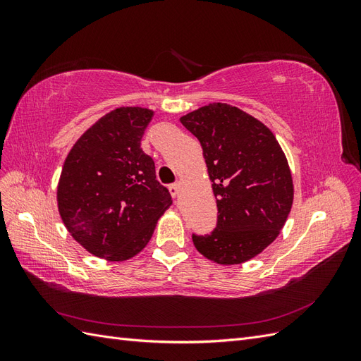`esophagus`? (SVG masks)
Returning <instances> with one entry per match:
<instances>
[{
	"label": "esophagus",
	"mask_w": 361,
	"mask_h": 361,
	"mask_svg": "<svg viewBox=\"0 0 361 361\" xmlns=\"http://www.w3.org/2000/svg\"><path fill=\"white\" fill-rule=\"evenodd\" d=\"M169 191H170V194L173 195V197H176V195H179V192H180V183L179 182H174V183L169 185Z\"/></svg>",
	"instance_id": "obj_1"
}]
</instances>
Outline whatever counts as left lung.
I'll list each match as a JSON object with an SVG mask.
<instances>
[{"mask_svg":"<svg viewBox=\"0 0 361 361\" xmlns=\"http://www.w3.org/2000/svg\"><path fill=\"white\" fill-rule=\"evenodd\" d=\"M180 123L200 141L218 209L214 231L192 233V243L216 264H243L274 241L290 212L286 157L264 123L232 105L209 104Z\"/></svg>","mask_w":361,"mask_h":361,"instance_id":"1","label":"left lung"}]
</instances>
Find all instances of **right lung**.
<instances>
[{"label":"right lung","instance_id":"right-lung-1","mask_svg":"<svg viewBox=\"0 0 361 361\" xmlns=\"http://www.w3.org/2000/svg\"><path fill=\"white\" fill-rule=\"evenodd\" d=\"M152 116L146 108H117L85 130L64 161L57 190L61 220L97 257L135 256L171 204L154 159L140 147Z\"/></svg>","mask_w":361,"mask_h":361}]
</instances>
